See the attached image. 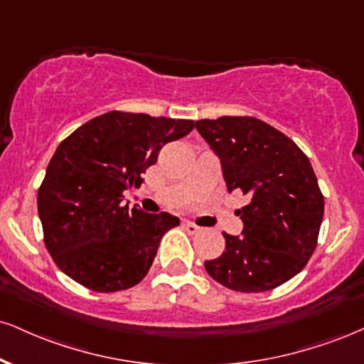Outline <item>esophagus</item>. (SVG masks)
<instances>
[{
	"mask_svg": "<svg viewBox=\"0 0 364 364\" xmlns=\"http://www.w3.org/2000/svg\"><path fill=\"white\" fill-rule=\"evenodd\" d=\"M183 227H185V230L188 232V234H196V232H200V227L196 225V224H193V222H185V224H183Z\"/></svg>",
	"mask_w": 364,
	"mask_h": 364,
	"instance_id": "1",
	"label": "esophagus"
}]
</instances>
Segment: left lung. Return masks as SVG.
<instances>
[{
    "instance_id": "8db88e82",
    "label": "left lung",
    "mask_w": 364,
    "mask_h": 364,
    "mask_svg": "<svg viewBox=\"0 0 364 364\" xmlns=\"http://www.w3.org/2000/svg\"><path fill=\"white\" fill-rule=\"evenodd\" d=\"M222 161L227 190L249 196L237 210L242 237L224 232L225 251L205 269L225 288L268 291L307 266L317 247L323 195L305 152L283 132L254 117L196 122Z\"/></svg>"
}]
</instances>
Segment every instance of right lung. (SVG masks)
Listing matches in <instances>:
<instances>
[{
    "instance_id": "add662e5",
    "label": "right lung",
    "mask_w": 364,
    "mask_h": 364,
    "mask_svg": "<svg viewBox=\"0 0 364 364\" xmlns=\"http://www.w3.org/2000/svg\"><path fill=\"white\" fill-rule=\"evenodd\" d=\"M193 120L113 110L91 118L55 149L37 195L43 244L63 273L87 290L132 288L151 269L169 213L129 210L161 147L185 137Z\"/></svg>"
}]
</instances>
